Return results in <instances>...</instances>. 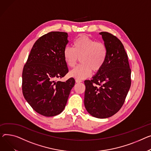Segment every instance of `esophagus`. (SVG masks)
<instances>
[{"label": "esophagus", "mask_w": 151, "mask_h": 151, "mask_svg": "<svg viewBox=\"0 0 151 151\" xmlns=\"http://www.w3.org/2000/svg\"><path fill=\"white\" fill-rule=\"evenodd\" d=\"M75 81H76V83H81V82H82V80H81V79H76Z\"/></svg>", "instance_id": "34e87169"}]
</instances>
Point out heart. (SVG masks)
<instances>
[{
    "mask_svg": "<svg viewBox=\"0 0 151 151\" xmlns=\"http://www.w3.org/2000/svg\"><path fill=\"white\" fill-rule=\"evenodd\" d=\"M63 56L70 68L75 67L80 58L81 64L72 70L69 75L82 79L88 77L92 71L96 73L103 68L107 56V48L104 43L81 35L73 41V48L66 47L64 48Z\"/></svg>",
    "mask_w": 151,
    "mask_h": 151,
    "instance_id": "heart-1",
    "label": "heart"
}]
</instances>
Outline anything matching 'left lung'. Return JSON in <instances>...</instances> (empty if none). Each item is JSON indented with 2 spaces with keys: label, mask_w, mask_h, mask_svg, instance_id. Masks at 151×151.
<instances>
[{
  "label": "left lung",
  "mask_w": 151,
  "mask_h": 151,
  "mask_svg": "<svg viewBox=\"0 0 151 151\" xmlns=\"http://www.w3.org/2000/svg\"><path fill=\"white\" fill-rule=\"evenodd\" d=\"M99 34L107 48V56L104 66L92 79L84 81V102L92 116L106 118L115 114L123 106L131 85V70L119 39L107 32Z\"/></svg>",
  "instance_id": "1"
}]
</instances>
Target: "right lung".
Listing matches in <instances>:
<instances>
[{
    "instance_id": "right-lung-1",
    "label": "right lung",
    "mask_w": 151,
    "mask_h": 151,
    "mask_svg": "<svg viewBox=\"0 0 151 151\" xmlns=\"http://www.w3.org/2000/svg\"><path fill=\"white\" fill-rule=\"evenodd\" d=\"M65 32H52L39 37L33 45L22 72V93L36 112L53 116L64 109L74 78L56 81L68 72L63 51L68 44Z\"/></svg>"
}]
</instances>
